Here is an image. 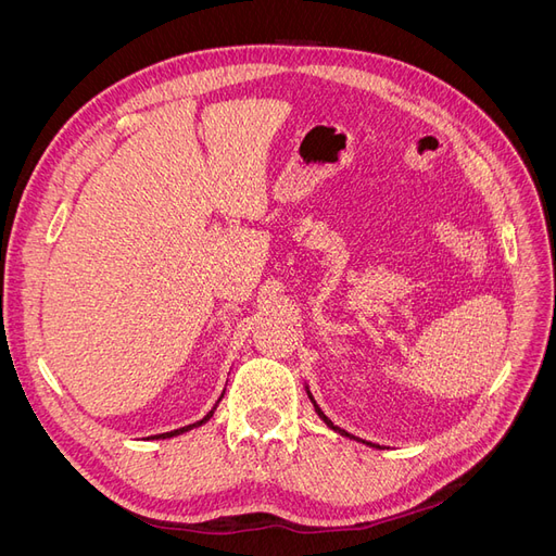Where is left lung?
Masks as SVG:
<instances>
[{
  "label": "left lung",
  "instance_id": "1",
  "mask_svg": "<svg viewBox=\"0 0 556 556\" xmlns=\"http://www.w3.org/2000/svg\"><path fill=\"white\" fill-rule=\"evenodd\" d=\"M311 399H313V396H311ZM313 403H315V401H313ZM315 410H317V415H319V417H323V419H325V422H327V427H331L333 431H339L341 435H348V439H355V435H352V433H348L345 429H341V427H336V425L331 422V419H329V417H327V415H325L323 410H319V408H317V403H315ZM368 445H371V443H368Z\"/></svg>",
  "mask_w": 556,
  "mask_h": 556
}]
</instances>
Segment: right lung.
<instances>
[{
  "instance_id": "obj_1",
  "label": "right lung",
  "mask_w": 556,
  "mask_h": 556,
  "mask_svg": "<svg viewBox=\"0 0 556 556\" xmlns=\"http://www.w3.org/2000/svg\"><path fill=\"white\" fill-rule=\"evenodd\" d=\"M215 410V408H213ZM213 410L204 417V419H199L197 425H190V427H182V429H176V431H169V433H160V435H155V439H172V435H178V433H182V431H188V429H192V427H199V425H204V422H208V419L213 417Z\"/></svg>"
}]
</instances>
